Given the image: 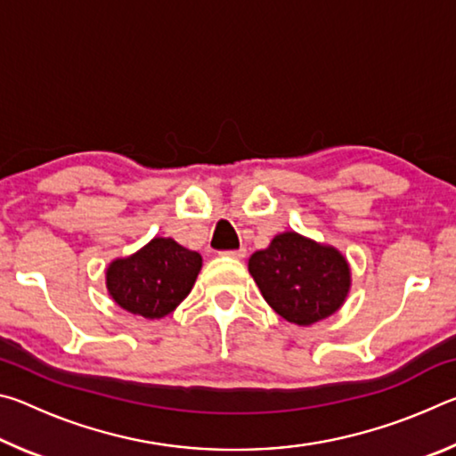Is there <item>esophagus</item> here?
Instances as JSON below:
<instances>
[{"instance_id":"esophagus-1","label":"esophagus","mask_w":456,"mask_h":456,"mask_svg":"<svg viewBox=\"0 0 456 456\" xmlns=\"http://www.w3.org/2000/svg\"><path fill=\"white\" fill-rule=\"evenodd\" d=\"M245 253L247 251L241 247V249H235V251H223V256H229V257H235V259H243Z\"/></svg>"}]
</instances>
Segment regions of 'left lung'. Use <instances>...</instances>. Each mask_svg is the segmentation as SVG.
<instances>
[{
    "instance_id": "obj_1",
    "label": "left lung",
    "mask_w": 456,
    "mask_h": 456,
    "mask_svg": "<svg viewBox=\"0 0 456 456\" xmlns=\"http://www.w3.org/2000/svg\"><path fill=\"white\" fill-rule=\"evenodd\" d=\"M249 273L272 310L297 326L330 318L352 288L348 259L336 247L296 231L275 235L265 249L253 253Z\"/></svg>"
}]
</instances>
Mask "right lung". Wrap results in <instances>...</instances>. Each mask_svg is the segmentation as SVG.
<instances>
[{
    "label": "right lung",
    "instance_id": "1",
    "mask_svg": "<svg viewBox=\"0 0 456 456\" xmlns=\"http://www.w3.org/2000/svg\"><path fill=\"white\" fill-rule=\"evenodd\" d=\"M203 257L171 237H154L128 257L106 267V289L122 310L160 320L189 296Z\"/></svg>",
    "mask_w": 456,
    "mask_h": 456
}]
</instances>
